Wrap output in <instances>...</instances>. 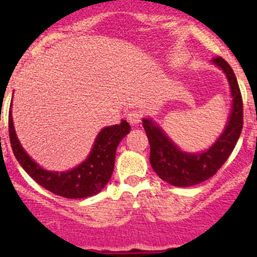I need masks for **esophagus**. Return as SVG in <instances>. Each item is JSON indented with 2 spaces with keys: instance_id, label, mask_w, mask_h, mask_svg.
<instances>
[{
  "instance_id": "obj_1",
  "label": "esophagus",
  "mask_w": 257,
  "mask_h": 257,
  "mask_svg": "<svg viewBox=\"0 0 257 257\" xmlns=\"http://www.w3.org/2000/svg\"><path fill=\"white\" fill-rule=\"evenodd\" d=\"M126 118H127L130 125H132V126L137 125V123H140V121H141V118H142L141 111H137V110L130 111L127 115H126Z\"/></svg>"
}]
</instances>
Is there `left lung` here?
Instances as JSON below:
<instances>
[{
	"mask_svg": "<svg viewBox=\"0 0 257 257\" xmlns=\"http://www.w3.org/2000/svg\"><path fill=\"white\" fill-rule=\"evenodd\" d=\"M214 64L224 70L229 80L232 109L229 122L221 136L203 153L182 152L158 126L144 118V128L150 142V162L160 178L176 187H190L213 177L231 155L244 125L242 97L236 76L231 67L221 57L213 58Z\"/></svg>",
	"mask_w": 257,
	"mask_h": 257,
	"instance_id": "1",
	"label": "left lung"
}]
</instances>
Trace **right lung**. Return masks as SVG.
<instances>
[{
	"mask_svg": "<svg viewBox=\"0 0 257 257\" xmlns=\"http://www.w3.org/2000/svg\"><path fill=\"white\" fill-rule=\"evenodd\" d=\"M130 125L122 120L120 125L101 130L95 140L91 153L81 165L68 172H49L41 168L25 152L12 122V113L9 115V134L12 151L22 168L43 188L60 197L69 199L91 197L101 192L112 174L117 145L128 134Z\"/></svg>",
	"mask_w": 257,
	"mask_h": 257,
	"instance_id": "obj_1",
	"label": "right lung"
}]
</instances>
